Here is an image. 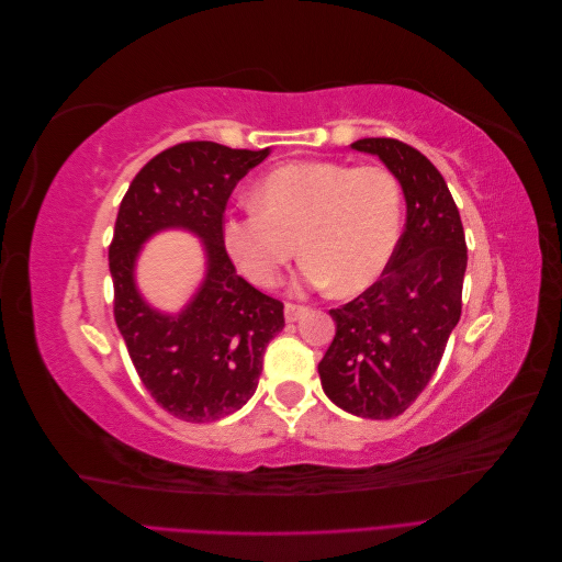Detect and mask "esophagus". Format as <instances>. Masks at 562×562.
Here are the masks:
<instances>
[{
	"label": "esophagus",
	"mask_w": 562,
	"mask_h": 562,
	"mask_svg": "<svg viewBox=\"0 0 562 562\" xmlns=\"http://www.w3.org/2000/svg\"><path fill=\"white\" fill-rule=\"evenodd\" d=\"M283 312H285V321H288V323H293V321H300V318H302L304 314H307L310 310H307V307H300V304L288 302Z\"/></svg>",
	"instance_id": "esophagus-1"
}]
</instances>
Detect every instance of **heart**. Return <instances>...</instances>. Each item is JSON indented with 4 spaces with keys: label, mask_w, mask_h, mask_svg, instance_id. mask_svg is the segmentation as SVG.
Listing matches in <instances>:
<instances>
[{
    "label": "heart",
    "mask_w": 562,
    "mask_h": 562,
    "mask_svg": "<svg viewBox=\"0 0 562 562\" xmlns=\"http://www.w3.org/2000/svg\"><path fill=\"white\" fill-rule=\"evenodd\" d=\"M255 203L220 225L229 260L255 285L277 283L297 240L304 283L356 295L384 274L401 239L403 187L384 166L285 164L260 180Z\"/></svg>",
    "instance_id": "heart-1"
}]
</instances>
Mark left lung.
Wrapping results in <instances>:
<instances>
[{"label":"left lung","mask_w":562,"mask_h":562,"mask_svg":"<svg viewBox=\"0 0 562 562\" xmlns=\"http://www.w3.org/2000/svg\"><path fill=\"white\" fill-rule=\"evenodd\" d=\"M405 196V229L380 281L330 310L337 330L318 363L321 386L342 411L391 419L415 403L443 359L462 316L467 241L454 199L438 168L394 138H363Z\"/></svg>","instance_id":"obj_1"}]
</instances>
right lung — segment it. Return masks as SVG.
<instances>
[{"mask_svg":"<svg viewBox=\"0 0 562 562\" xmlns=\"http://www.w3.org/2000/svg\"><path fill=\"white\" fill-rule=\"evenodd\" d=\"M265 149L211 140L180 143L147 161L116 213L110 244L114 321L145 389L182 422H215L244 407L258 389L262 353L283 330V304L236 274L220 241L227 199ZM166 228L194 233L207 271L176 315L142 297L134 281L142 244Z\"/></svg>","mask_w":562,"mask_h":562,"instance_id":"1","label":"right lung"}]
</instances>
